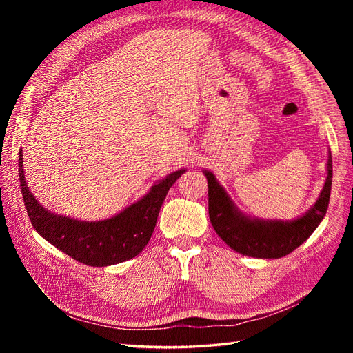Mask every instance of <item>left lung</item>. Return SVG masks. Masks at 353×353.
<instances>
[{
	"instance_id": "1",
	"label": "left lung",
	"mask_w": 353,
	"mask_h": 353,
	"mask_svg": "<svg viewBox=\"0 0 353 353\" xmlns=\"http://www.w3.org/2000/svg\"><path fill=\"white\" fill-rule=\"evenodd\" d=\"M208 179L209 219L216 234L235 252L253 258H282L310 238L323 220L332 186V157L329 153L327 177L320 197L308 212L292 221L259 220L241 214L211 171Z\"/></svg>"
}]
</instances>
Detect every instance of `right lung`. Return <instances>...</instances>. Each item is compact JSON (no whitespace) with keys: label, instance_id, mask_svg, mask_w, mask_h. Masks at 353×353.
<instances>
[{"label":"right lung","instance_id":"add662e5","mask_svg":"<svg viewBox=\"0 0 353 353\" xmlns=\"http://www.w3.org/2000/svg\"><path fill=\"white\" fill-rule=\"evenodd\" d=\"M22 199L33 228L47 241L86 265L104 267L137 256L152 238L157 215L168 190L185 170H179L156 183L147 196L123 212L101 221H80L48 212L37 203L24 179L22 150L19 152Z\"/></svg>","mask_w":353,"mask_h":353}]
</instances>
